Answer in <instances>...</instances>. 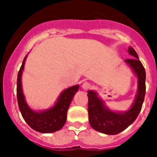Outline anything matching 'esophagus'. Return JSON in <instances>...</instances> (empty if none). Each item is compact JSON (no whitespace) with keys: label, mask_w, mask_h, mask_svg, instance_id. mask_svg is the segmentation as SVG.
<instances>
[{"label":"esophagus","mask_w":157,"mask_h":157,"mask_svg":"<svg viewBox=\"0 0 157 157\" xmlns=\"http://www.w3.org/2000/svg\"><path fill=\"white\" fill-rule=\"evenodd\" d=\"M82 89H84V90H89V89L91 88V84L89 82V81H85V82H83V84H82Z\"/></svg>","instance_id":"esophagus-1"}]
</instances>
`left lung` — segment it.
Here are the masks:
<instances>
[{
  "label": "left lung",
  "instance_id": "obj_1",
  "mask_svg": "<svg viewBox=\"0 0 157 157\" xmlns=\"http://www.w3.org/2000/svg\"><path fill=\"white\" fill-rule=\"evenodd\" d=\"M129 54L133 59L125 62L138 76V93L131 108L124 112H115L108 109L94 91H88L89 121L94 129L106 134H117L129 126L136 120L142 109L146 93V71L136 51L129 47Z\"/></svg>",
  "mask_w": 157,
  "mask_h": 157
}]
</instances>
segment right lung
I'll list each match as a JSON object with an SVG mask.
<instances>
[{"instance_id": "right-lung-1", "label": "right lung", "mask_w": 157, "mask_h": 157, "mask_svg": "<svg viewBox=\"0 0 157 157\" xmlns=\"http://www.w3.org/2000/svg\"><path fill=\"white\" fill-rule=\"evenodd\" d=\"M26 58H24L18 73L17 78V99L19 110L27 124L34 130L40 133H54L63 128L67 120V112L71 99L78 91L79 86H71L63 92L58 98V101L50 109L35 112L26 103L22 90L21 77L24 68Z\"/></svg>"}]
</instances>
